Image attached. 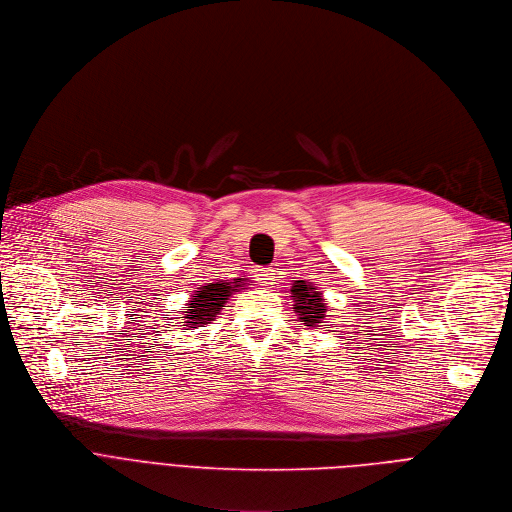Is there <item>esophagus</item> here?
<instances>
[{"label": "esophagus", "instance_id": "esophagus-1", "mask_svg": "<svg viewBox=\"0 0 512 512\" xmlns=\"http://www.w3.org/2000/svg\"><path fill=\"white\" fill-rule=\"evenodd\" d=\"M254 274H256V280H258L262 286H270L272 280H274V270H272V268H266V266L256 268Z\"/></svg>", "mask_w": 512, "mask_h": 512}]
</instances>
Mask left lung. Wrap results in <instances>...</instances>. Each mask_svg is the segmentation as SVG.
I'll use <instances>...</instances> for the list:
<instances>
[{
  "instance_id": "left-lung-1",
  "label": "left lung",
  "mask_w": 512,
  "mask_h": 512,
  "mask_svg": "<svg viewBox=\"0 0 512 512\" xmlns=\"http://www.w3.org/2000/svg\"><path fill=\"white\" fill-rule=\"evenodd\" d=\"M292 309L304 327H327V298L319 286L306 280H294L290 286Z\"/></svg>"
}]
</instances>
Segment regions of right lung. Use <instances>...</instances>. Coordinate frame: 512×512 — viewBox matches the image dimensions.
I'll return each mask as SVG.
<instances>
[{"label":"right lung","instance_id":"1","mask_svg":"<svg viewBox=\"0 0 512 512\" xmlns=\"http://www.w3.org/2000/svg\"><path fill=\"white\" fill-rule=\"evenodd\" d=\"M248 278H234V280H214L199 286L193 290L191 298L183 306V315L179 321H183L185 331H193L197 327L208 325L210 321L216 319V315L222 313V306L230 300L234 292L244 290L248 284Z\"/></svg>","mask_w":512,"mask_h":512}]
</instances>
